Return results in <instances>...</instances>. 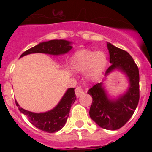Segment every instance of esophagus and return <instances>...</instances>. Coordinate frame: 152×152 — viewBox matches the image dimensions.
Wrapping results in <instances>:
<instances>
[{"mask_svg":"<svg viewBox=\"0 0 152 152\" xmlns=\"http://www.w3.org/2000/svg\"><path fill=\"white\" fill-rule=\"evenodd\" d=\"M75 92H76V96H80L82 94H83L84 93V91H83V89L81 87H77V88H76V90H75Z\"/></svg>","mask_w":152,"mask_h":152,"instance_id":"obj_1","label":"esophagus"}]
</instances>
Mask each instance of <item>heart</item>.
<instances>
[{
    "label": "heart",
    "mask_w": 152,
    "mask_h": 152,
    "mask_svg": "<svg viewBox=\"0 0 152 152\" xmlns=\"http://www.w3.org/2000/svg\"><path fill=\"white\" fill-rule=\"evenodd\" d=\"M72 64L76 71L83 72L88 69L89 73L95 75L100 73L105 69L107 58L102 52L80 50L75 54Z\"/></svg>",
    "instance_id": "heart-1"
}]
</instances>
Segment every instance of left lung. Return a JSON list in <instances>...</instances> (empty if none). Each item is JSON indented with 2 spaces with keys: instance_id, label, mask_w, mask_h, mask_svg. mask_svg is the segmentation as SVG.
I'll list each match as a JSON object with an SVG mask.
<instances>
[{
  "instance_id": "8db88e82",
  "label": "left lung",
  "mask_w": 152,
  "mask_h": 152,
  "mask_svg": "<svg viewBox=\"0 0 152 152\" xmlns=\"http://www.w3.org/2000/svg\"><path fill=\"white\" fill-rule=\"evenodd\" d=\"M111 65L105 76L114 69H119L129 77L130 87L125 95L117 100L109 99L102 83H99L89 89L92 104L89 114L98 125L105 129L116 130L126 124L134 113L140 99L139 69L131 55L112 44L107 43Z\"/></svg>"
}]
</instances>
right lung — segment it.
Wrapping results in <instances>:
<instances>
[{
  "instance_id": "obj_1",
  "label": "right lung",
  "mask_w": 152,
  "mask_h": 152,
  "mask_svg": "<svg viewBox=\"0 0 152 152\" xmlns=\"http://www.w3.org/2000/svg\"><path fill=\"white\" fill-rule=\"evenodd\" d=\"M72 49L70 42L65 40H50L39 43V45L27 50L23 53L20 57L25 55L34 53H42L53 55L64 54L69 52ZM75 88H69L64 94L61 100L57 106L52 110L45 113H36L27 111L21 108L17 102L15 104L19 108V110L27 116L30 122L35 127L46 132H56L61 129L66 123L67 118L69 117V111L72 105L76 99L75 94Z\"/></svg>"
}]
</instances>
